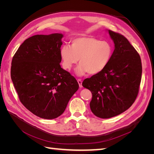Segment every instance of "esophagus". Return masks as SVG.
I'll return each instance as SVG.
<instances>
[{
  "mask_svg": "<svg viewBox=\"0 0 154 154\" xmlns=\"http://www.w3.org/2000/svg\"><path fill=\"white\" fill-rule=\"evenodd\" d=\"M77 81H78V83L79 84V87L82 88V80H81V79H78Z\"/></svg>",
  "mask_w": 154,
  "mask_h": 154,
  "instance_id": "1",
  "label": "esophagus"
}]
</instances>
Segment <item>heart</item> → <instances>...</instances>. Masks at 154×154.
Returning a JSON list of instances; mask_svg holds the SVG:
<instances>
[{
    "label": "heart",
    "mask_w": 154,
    "mask_h": 154,
    "mask_svg": "<svg viewBox=\"0 0 154 154\" xmlns=\"http://www.w3.org/2000/svg\"><path fill=\"white\" fill-rule=\"evenodd\" d=\"M113 53L111 44L92 37H79L71 41V48L63 45L60 54L63 67L70 70L78 62L80 63L76 72L78 76L86 73L98 74L109 64Z\"/></svg>",
    "instance_id": "1"
}]
</instances>
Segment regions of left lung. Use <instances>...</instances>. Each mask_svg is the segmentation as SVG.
Here are the masks:
<instances>
[{"label": "left lung", "mask_w": 154, "mask_h": 154, "mask_svg": "<svg viewBox=\"0 0 154 154\" xmlns=\"http://www.w3.org/2000/svg\"><path fill=\"white\" fill-rule=\"evenodd\" d=\"M115 48L106 67L83 80L92 92L90 107L97 117H114L129 109L137 96L141 80L140 56L125 37L109 30Z\"/></svg>", "instance_id": "8db88e82"}]
</instances>
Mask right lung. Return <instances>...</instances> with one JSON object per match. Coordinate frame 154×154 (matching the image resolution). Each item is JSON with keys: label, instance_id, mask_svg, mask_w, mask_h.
Wrapping results in <instances>:
<instances>
[{"label": "right lung", "instance_id": "obj_1", "mask_svg": "<svg viewBox=\"0 0 154 154\" xmlns=\"http://www.w3.org/2000/svg\"><path fill=\"white\" fill-rule=\"evenodd\" d=\"M62 37L60 33L29 37L12 59L11 78L20 102L43 119L62 115L79 88L75 78L60 65Z\"/></svg>", "mask_w": 154, "mask_h": 154}]
</instances>
